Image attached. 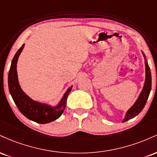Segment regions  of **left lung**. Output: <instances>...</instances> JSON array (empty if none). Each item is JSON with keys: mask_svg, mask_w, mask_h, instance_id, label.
<instances>
[{"mask_svg": "<svg viewBox=\"0 0 157 157\" xmlns=\"http://www.w3.org/2000/svg\"><path fill=\"white\" fill-rule=\"evenodd\" d=\"M142 55H143L144 59H145V80L144 82L143 88H142L141 92L139 95L138 98L136 99V102H134V105L126 111L125 115V117L122 120V122L128 121V120H131V119L135 117L142 111L143 108L145 107V103H146L147 98H148L149 94L151 92V70L149 68L148 64H147V61L146 60V57H145V54L142 52Z\"/></svg>", "mask_w": 157, "mask_h": 157, "instance_id": "obj_1", "label": "left lung"}]
</instances>
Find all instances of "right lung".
I'll list each match as a JSON object with an SVG mask.
<instances>
[{
    "mask_svg": "<svg viewBox=\"0 0 157 157\" xmlns=\"http://www.w3.org/2000/svg\"><path fill=\"white\" fill-rule=\"evenodd\" d=\"M25 44L19 48L12 59L8 75V86L11 96L19 111L29 120L40 124H46L58 119L63 113L68 96L72 89L70 86L64 93L60 102L55 105L40 102L32 100L21 89L17 71V63L19 56L22 52Z\"/></svg>",
    "mask_w": 157,
    "mask_h": 157,
    "instance_id": "add662e5",
    "label": "right lung"
}]
</instances>
